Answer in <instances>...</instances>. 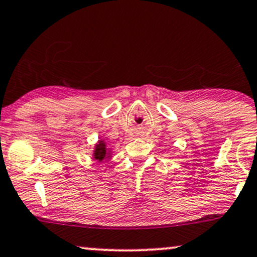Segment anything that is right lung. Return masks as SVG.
<instances>
[{"label":"right lung","instance_id":"1","mask_svg":"<svg viewBox=\"0 0 257 257\" xmlns=\"http://www.w3.org/2000/svg\"><path fill=\"white\" fill-rule=\"evenodd\" d=\"M111 148H108V145L105 144L104 140H99L95 146V149H93L92 157L98 161L109 160L111 158Z\"/></svg>","mask_w":257,"mask_h":257}]
</instances>
